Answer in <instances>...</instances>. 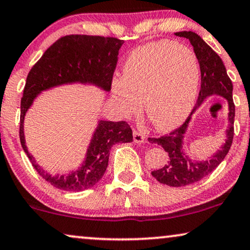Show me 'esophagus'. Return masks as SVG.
<instances>
[{
	"label": "esophagus",
	"instance_id": "34e87169",
	"mask_svg": "<svg viewBox=\"0 0 250 250\" xmlns=\"http://www.w3.org/2000/svg\"><path fill=\"white\" fill-rule=\"evenodd\" d=\"M134 142L136 144H143L145 142V136L141 131L134 130Z\"/></svg>",
	"mask_w": 250,
	"mask_h": 250
}]
</instances>
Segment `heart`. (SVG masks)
<instances>
[{
    "instance_id": "b5f03b06",
    "label": "heart",
    "mask_w": 250,
    "mask_h": 250,
    "mask_svg": "<svg viewBox=\"0 0 250 250\" xmlns=\"http://www.w3.org/2000/svg\"><path fill=\"white\" fill-rule=\"evenodd\" d=\"M200 84V67L191 50L162 40L131 51L122 68V78L111 83L113 102L125 116L141 112L156 130L181 125L192 111Z\"/></svg>"
}]
</instances>
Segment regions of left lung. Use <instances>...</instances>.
I'll list each match as a JSON object with an SVG mask.
<instances>
[{"label": "left lung", "mask_w": 250, "mask_h": 250, "mask_svg": "<svg viewBox=\"0 0 250 250\" xmlns=\"http://www.w3.org/2000/svg\"><path fill=\"white\" fill-rule=\"evenodd\" d=\"M176 36L188 39L193 46L197 56L201 72V89L199 92L195 107L184 125L170 134L160 138H148L152 144L160 145L168 153L167 164L161 169L152 171V176L156 181L174 188L185 186L199 182L217 168L229 151L233 141V123L235 107L232 99L233 85L226 73V68L219 56L199 36L191 31L175 33ZM211 95H219L228 103V122L226 131V142L218 152L206 160H193L189 158L184 147V139L187 132L192 114L201 107L204 101Z\"/></svg>", "instance_id": "8db88e82"}]
</instances>
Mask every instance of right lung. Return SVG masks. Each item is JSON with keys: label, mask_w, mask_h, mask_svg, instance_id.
Instances as JSON below:
<instances>
[{"label": "right lung", "mask_w": 250, "mask_h": 250, "mask_svg": "<svg viewBox=\"0 0 250 250\" xmlns=\"http://www.w3.org/2000/svg\"><path fill=\"white\" fill-rule=\"evenodd\" d=\"M122 40L90 35H67L45 50L29 71L21 104V143L33 167L55 188L80 192L97 184L108 166L109 149L116 143H131L132 130L125 121L98 120L80 167L67 174H49L29 153L25 139L24 123L28 109L42 92L62 85H94L111 90Z\"/></svg>", "instance_id": "1"}]
</instances>
